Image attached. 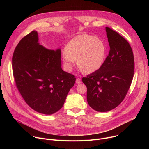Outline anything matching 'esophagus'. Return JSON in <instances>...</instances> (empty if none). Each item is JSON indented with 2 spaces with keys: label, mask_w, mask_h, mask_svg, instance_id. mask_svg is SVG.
<instances>
[{
  "label": "esophagus",
  "mask_w": 149,
  "mask_h": 149,
  "mask_svg": "<svg viewBox=\"0 0 149 149\" xmlns=\"http://www.w3.org/2000/svg\"><path fill=\"white\" fill-rule=\"evenodd\" d=\"M81 82H82V81H81V79L80 78H78L76 79V83L77 84H80Z\"/></svg>",
  "instance_id": "34e87169"
}]
</instances>
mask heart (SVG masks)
Masks as SVG:
<instances>
[{"mask_svg":"<svg viewBox=\"0 0 149 149\" xmlns=\"http://www.w3.org/2000/svg\"><path fill=\"white\" fill-rule=\"evenodd\" d=\"M106 55V47L102 40L87 34L72 38L65 46L63 54L64 65L71 70L77 61L79 68L84 72L91 74L102 65Z\"/></svg>","mask_w":149,"mask_h":149,"instance_id":"1","label":"heart"}]
</instances>
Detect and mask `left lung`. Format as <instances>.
Returning <instances> with one entry per match:
<instances>
[{"label":"left lung","instance_id":"left-lung-1","mask_svg":"<svg viewBox=\"0 0 149 149\" xmlns=\"http://www.w3.org/2000/svg\"><path fill=\"white\" fill-rule=\"evenodd\" d=\"M110 51L102 67L83 77L87 88V98L90 107L107 112L123 101L128 92L134 72V59L129 43L118 32L106 27Z\"/></svg>","mask_w":149,"mask_h":149}]
</instances>
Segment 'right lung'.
<instances>
[{
    "label": "right lung",
    "mask_w": 149,
    "mask_h": 149,
    "mask_svg": "<svg viewBox=\"0 0 149 149\" xmlns=\"http://www.w3.org/2000/svg\"><path fill=\"white\" fill-rule=\"evenodd\" d=\"M12 70L16 86L27 104L47 115L62 107L76 79L74 75L62 70L61 50H49L39 45L35 31L16 47Z\"/></svg>",
    "instance_id": "add662e5"
}]
</instances>
